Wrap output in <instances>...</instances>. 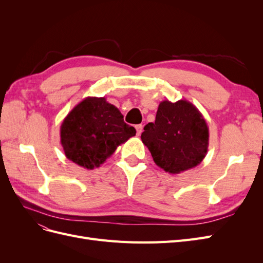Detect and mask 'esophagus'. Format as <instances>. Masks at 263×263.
Here are the masks:
<instances>
[{
	"label": "esophagus",
	"instance_id": "obj_1",
	"mask_svg": "<svg viewBox=\"0 0 263 263\" xmlns=\"http://www.w3.org/2000/svg\"><path fill=\"white\" fill-rule=\"evenodd\" d=\"M135 128H136L137 136H140V134H141V132H142V125H141V124L136 125V126H135Z\"/></svg>",
	"mask_w": 263,
	"mask_h": 263
}]
</instances>
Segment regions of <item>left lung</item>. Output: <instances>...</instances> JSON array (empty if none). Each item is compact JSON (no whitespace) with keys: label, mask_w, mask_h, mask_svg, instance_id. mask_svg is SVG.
Returning <instances> with one entry per match:
<instances>
[{"label":"left lung","mask_w":263,"mask_h":263,"mask_svg":"<svg viewBox=\"0 0 263 263\" xmlns=\"http://www.w3.org/2000/svg\"><path fill=\"white\" fill-rule=\"evenodd\" d=\"M209 138L205 118L186 100L162 101L155 123H148L141 134V140L155 163L171 174L200 164L208 154Z\"/></svg>","instance_id":"left-lung-1"}]
</instances>
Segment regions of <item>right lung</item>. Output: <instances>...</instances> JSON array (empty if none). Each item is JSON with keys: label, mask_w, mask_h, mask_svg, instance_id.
I'll return each mask as SVG.
<instances>
[{"label": "right lung", "mask_w": 263, "mask_h": 263, "mask_svg": "<svg viewBox=\"0 0 263 263\" xmlns=\"http://www.w3.org/2000/svg\"><path fill=\"white\" fill-rule=\"evenodd\" d=\"M123 117L105 98H85L60 126V142L66 157L84 169L99 168L119 145L136 135V129Z\"/></svg>", "instance_id": "obj_1"}]
</instances>
